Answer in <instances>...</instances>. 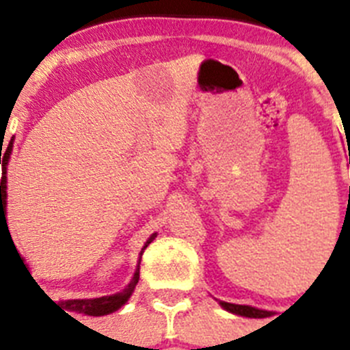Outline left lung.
<instances>
[{"label": "left lung", "mask_w": 350, "mask_h": 350, "mask_svg": "<svg viewBox=\"0 0 350 350\" xmlns=\"http://www.w3.org/2000/svg\"><path fill=\"white\" fill-rule=\"evenodd\" d=\"M350 162V159H349ZM221 307L226 308L228 312L237 314V316H245V317H269V310H260V308L250 307V305H235V304H226V301H221Z\"/></svg>", "instance_id": "left-lung-1"}]
</instances>
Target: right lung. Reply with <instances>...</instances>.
<instances>
[{
	"label": "right lung",
	"mask_w": 350,
	"mask_h": 350,
	"mask_svg": "<svg viewBox=\"0 0 350 350\" xmlns=\"http://www.w3.org/2000/svg\"><path fill=\"white\" fill-rule=\"evenodd\" d=\"M8 159H10V150H6L5 157H3V160H1V165H3V172H1V232L3 230H8V225H6V218H5V213H6L5 211V207H6V163H8ZM8 234H10V232H8ZM155 237L157 235L153 234L152 237L148 239L146 244H144V247H143V251H141V256H143V253H144V250L148 247V244H150V242H152ZM17 254H18V251H17ZM22 263H24V261H22ZM27 272H29V270H27ZM137 281H139V269H137L136 273H134V279L131 281V284H129L124 291L116 293V295H111V297L94 298V300H66V301H61V304L64 305L66 310H69V312L87 314V316H106V314H111V312H115V310H118V308H120L122 305L129 300V297H131L132 291H134V288H136Z\"/></svg>",
	"instance_id": "add662e5"
}]
</instances>
